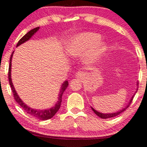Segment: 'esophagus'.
Returning <instances> with one entry per match:
<instances>
[{"label":"esophagus","mask_w":147,"mask_h":147,"mask_svg":"<svg viewBox=\"0 0 147 147\" xmlns=\"http://www.w3.org/2000/svg\"><path fill=\"white\" fill-rule=\"evenodd\" d=\"M85 75H85L84 72H81V71L77 72V74H76V76H77V77L78 79H83L85 77Z\"/></svg>","instance_id":"esophagus-1"}]
</instances>
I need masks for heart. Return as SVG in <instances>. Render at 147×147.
<instances>
[{
  "instance_id": "b5f03b06",
  "label": "heart",
  "mask_w": 147,
  "mask_h": 147,
  "mask_svg": "<svg viewBox=\"0 0 147 147\" xmlns=\"http://www.w3.org/2000/svg\"><path fill=\"white\" fill-rule=\"evenodd\" d=\"M105 49L99 34L87 32L73 37L67 45L66 51L74 57H82L86 55L88 62L94 63L103 55Z\"/></svg>"
}]
</instances>
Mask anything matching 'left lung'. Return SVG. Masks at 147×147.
I'll return each instance as SVG.
<instances>
[{
  "instance_id": "left-lung-1",
  "label": "left lung",
  "mask_w": 147,
  "mask_h": 147,
  "mask_svg": "<svg viewBox=\"0 0 147 147\" xmlns=\"http://www.w3.org/2000/svg\"><path fill=\"white\" fill-rule=\"evenodd\" d=\"M136 92H137V91H136ZM134 95H135V94H134V96H132V98H131L130 101H129V102L128 105H127L126 106V107H125V108H123V109H121V110H119V111H118V112H117L112 113V114H103V113H100V112H97L96 110H95V109H93L92 107V110L94 111V112L95 114H96L97 115V116H99L100 118H103V119H106V118H109L115 117V116H118V115H119L120 114H121V113H123V112H124V111H125V109L128 108V107H129L130 104L131 103L132 100H133V98H134Z\"/></svg>"
}]
</instances>
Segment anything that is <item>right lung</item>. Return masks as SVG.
<instances>
[{
    "label": "right lung",
    "mask_w": 147,
    "mask_h": 147,
    "mask_svg": "<svg viewBox=\"0 0 147 147\" xmlns=\"http://www.w3.org/2000/svg\"><path fill=\"white\" fill-rule=\"evenodd\" d=\"M40 27H36L35 29H31V31H29L26 34H25L24 36L22 37V38L19 40L17 44V47L22 45V43L25 42L27 40H29L31 37L33 36V34L37 32L38 31ZM13 53L11 54V57H10L9 60V72H8V78H9V85L11 86L12 92L13 94L14 99H15L16 101L19 104V105H20V107L24 109L25 112L29 114L31 116H32L33 117L35 118H38L39 120H41V121H46V120H49L50 118H53V116H54L55 114L57 112V111L59 110V109L61 107V98H62V94L63 92L65 91V90L66 89L67 87L68 86V81H66L63 82V84L61 86V90H60V93L59 94V98H58L57 102L55 104V105L52 108L49 109H33L31 107H29V106H27L25 103H24L22 100L20 99V97H19L18 95L16 92V91L15 90V88H14L13 84H12V81L11 78V59L12 56H13Z\"/></svg>",
    "instance_id": "add662e5"
}]
</instances>
